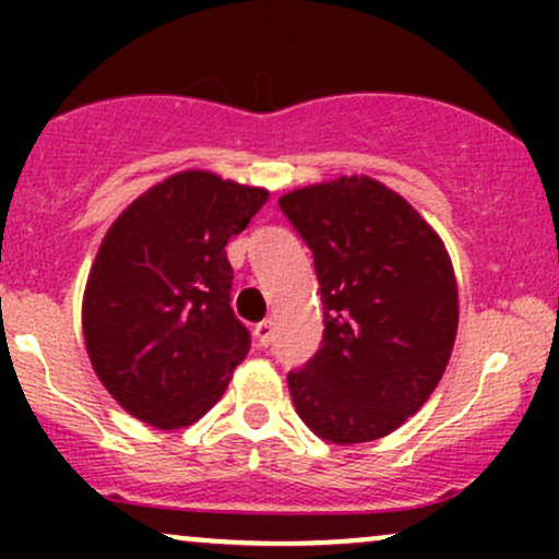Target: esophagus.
<instances>
[{
	"label": "esophagus",
	"instance_id": "esophagus-1",
	"mask_svg": "<svg viewBox=\"0 0 559 559\" xmlns=\"http://www.w3.org/2000/svg\"><path fill=\"white\" fill-rule=\"evenodd\" d=\"M254 338H258L260 346H267L273 342V320H262V323L254 325Z\"/></svg>",
	"mask_w": 559,
	"mask_h": 559
}]
</instances>
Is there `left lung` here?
I'll use <instances>...</instances> for the list:
<instances>
[{"label":"left lung","instance_id":"left-lung-1","mask_svg":"<svg viewBox=\"0 0 559 559\" xmlns=\"http://www.w3.org/2000/svg\"><path fill=\"white\" fill-rule=\"evenodd\" d=\"M312 249L323 344L288 391L320 439H381L426 404L457 336V284L436 230L368 176L278 199Z\"/></svg>","mask_w":559,"mask_h":559}]
</instances>
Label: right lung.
<instances>
[{"instance_id": "1", "label": "right lung", "mask_w": 559, "mask_h": 559, "mask_svg": "<svg viewBox=\"0 0 559 559\" xmlns=\"http://www.w3.org/2000/svg\"><path fill=\"white\" fill-rule=\"evenodd\" d=\"M265 202V189L186 170L107 230L83 294V338L99 381L133 418L191 426L247 357L226 243Z\"/></svg>"}]
</instances>
